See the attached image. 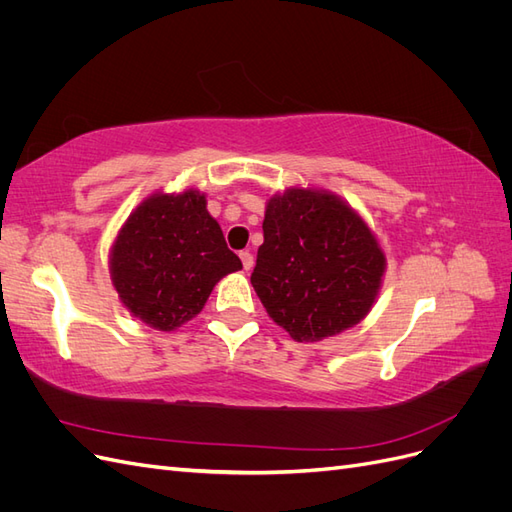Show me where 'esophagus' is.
<instances>
[{"instance_id": "34e87169", "label": "esophagus", "mask_w": 512, "mask_h": 512, "mask_svg": "<svg viewBox=\"0 0 512 512\" xmlns=\"http://www.w3.org/2000/svg\"><path fill=\"white\" fill-rule=\"evenodd\" d=\"M239 256H241V262H243V269L250 271L254 267V256L250 252H241Z\"/></svg>"}]
</instances>
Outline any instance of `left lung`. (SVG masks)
Returning a JSON list of instances; mask_svg holds the SVG:
<instances>
[{"label": "left lung", "instance_id": "8db88e82", "mask_svg": "<svg viewBox=\"0 0 512 512\" xmlns=\"http://www.w3.org/2000/svg\"><path fill=\"white\" fill-rule=\"evenodd\" d=\"M252 286L275 324L309 344L344 333L374 307L386 256L342 196L288 188L265 207Z\"/></svg>", "mask_w": 512, "mask_h": 512}]
</instances>
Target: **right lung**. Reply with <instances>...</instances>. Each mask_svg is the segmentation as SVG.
<instances>
[{"mask_svg":"<svg viewBox=\"0 0 512 512\" xmlns=\"http://www.w3.org/2000/svg\"><path fill=\"white\" fill-rule=\"evenodd\" d=\"M241 269L207 211V196L196 188L147 196L121 224L108 252L121 305L158 331H175L196 318L213 286Z\"/></svg>","mask_w":512,"mask_h":512,"instance_id":"obj_1","label":"right lung"}]
</instances>
